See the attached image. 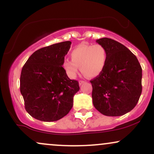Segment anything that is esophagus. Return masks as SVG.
Wrapping results in <instances>:
<instances>
[{"instance_id":"esophagus-1","label":"esophagus","mask_w":154,"mask_h":154,"mask_svg":"<svg viewBox=\"0 0 154 154\" xmlns=\"http://www.w3.org/2000/svg\"><path fill=\"white\" fill-rule=\"evenodd\" d=\"M85 82V81L80 80V81H79V85H82L84 84Z\"/></svg>"}]
</instances>
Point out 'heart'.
<instances>
[{
	"instance_id": "1",
	"label": "heart",
	"mask_w": 154,
	"mask_h": 154,
	"mask_svg": "<svg viewBox=\"0 0 154 154\" xmlns=\"http://www.w3.org/2000/svg\"><path fill=\"white\" fill-rule=\"evenodd\" d=\"M71 59H65L62 66L70 79L77 77L80 68L83 75L95 77L103 71L107 61V51L103 45L80 44L72 51Z\"/></svg>"
}]
</instances>
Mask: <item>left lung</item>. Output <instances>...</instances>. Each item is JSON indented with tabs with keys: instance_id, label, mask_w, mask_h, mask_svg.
<instances>
[{
	"instance_id": "left-lung-1",
	"label": "left lung",
	"mask_w": 154,
	"mask_h": 154,
	"mask_svg": "<svg viewBox=\"0 0 154 154\" xmlns=\"http://www.w3.org/2000/svg\"><path fill=\"white\" fill-rule=\"evenodd\" d=\"M107 51L103 72L91 80L95 109L105 116H122L135 108L142 93V68L127 47L112 39L96 40Z\"/></svg>"
}]
</instances>
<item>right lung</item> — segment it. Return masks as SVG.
Wrapping results in <instances>:
<instances>
[{"label": "right lung", "mask_w": 154, "mask_h": 154, "mask_svg": "<svg viewBox=\"0 0 154 154\" xmlns=\"http://www.w3.org/2000/svg\"><path fill=\"white\" fill-rule=\"evenodd\" d=\"M71 44L64 41L42 48L33 53L23 66L20 92L26 111L35 119L57 121L73 106L79 83L69 78L62 67Z\"/></svg>", "instance_id": "add662e5"}]
</instances>
